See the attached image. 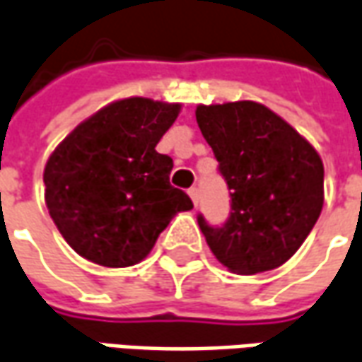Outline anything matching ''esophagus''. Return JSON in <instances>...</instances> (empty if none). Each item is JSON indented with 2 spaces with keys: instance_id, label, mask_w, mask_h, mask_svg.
Wrapping results in <instances>:
<instances>
[{
  "instance_id": "esophagus-1",
  "label": "esophagus",
  "mask_w": 362,
  "mask_h": 362,
  "mask_svg": "<svg viewBox=\"0 0 362 362\" xmlns=\"http://www.w3.org/2000/svg\"><path fill=\"white\" fill-rule=\"evenodd\" d=\"M188 194H190L194 206H198V188H190V190H188Z\"/></svg>"
}]
</instances>
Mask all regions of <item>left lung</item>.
<instances>
[{
    "mask_svg": "<svg viewBox=\"0 0 362 362\" xmlns=\"http://www.w3.org/2000/svg\"><path fill=\"white\" fill-rule=\"evenodd\" d=\"M196 120L232 198L220 228L198 216L216 259L242 275L284 265L323 208L321 156L291 124L253 100L200 105Z\"/></svg>",
    "mask_w": 362,
    "mask_h": 362,
    "instance_id": "obj_1",
    "label": "left lung"
}]
</instances>
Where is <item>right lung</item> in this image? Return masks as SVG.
Returning <instances> with one entry per match:
<instances>
[{
  "mask_svg": "<svg viewBox=\"0 0 362 362\" xmlns=\"http://www.w3.org/2000/svg\"><path fill=\"white\" fill-rule=\"evenodd\" d=\"M180 105L130 97L83 120L53 150L43 172L49 216L88 262H142L178 212L192 210L170 186V156L156 152Z\"/></svg>",
  "mask_w": 362,
  "mask_h": 362,
  "instance_id": "right-lung-1",
  "label": "right lung"
}]
</instances>
